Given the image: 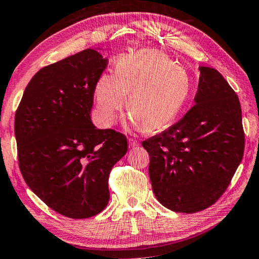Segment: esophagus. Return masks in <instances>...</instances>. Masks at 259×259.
I'll return each instance as SVG.
<instances>
[{
  "mask_svg": "<svg viewBox=\"0 0 259 259\" xmlns=\"http://www.w3.org/2000/svg\"><path fill=\"white\" fill-rule=\"evenodd\" d=\"M140 145V142L137 140H134V138H129V147L130 148H136Z\"/></svg>",
  "mask_w": 259,
  "mask_h": 259,
  "instance_id": "obj_1",
  "label": "esophagus"
}]
</instances>
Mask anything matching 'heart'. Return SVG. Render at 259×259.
Here are the masks:
<instances>
[{
	"label": "heart",
	"mask_w": 259,
	"mask_h": 259,
	"mask_svg": "<svg viewBox=\"0 0 259 259\" xmlns=\"http://www.w3.org/2000/svg\"><path fill=\"white\" fill-rule=\"evenodd\" d=\"M190 93V77L166 54L141 49L118 58L116 74L98 77L94 95L98 117L114 125L128 98L130 122L144 130H161L176 118Z\"/></svg>",
	"instance_id": "obj_1"
}]
</instances>
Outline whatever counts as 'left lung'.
Segmentation results:
<instances>
[{
  "instance_id": "obj_1",
  "label": "left lung",
  "mask_w": 259,
  "mask_h": 259,
  "mask_svg": "<svg viewBox=\"0 0 259 259\" xmlns=\"http://www.w3.org/2000/svg\"><path fill=\"white\" fill-rule=\"evenodd\" d=\"M195 105L176 124L142 142L158 202L194 213L217 201L242 162L244 131L238 96L216 69L198 67Z\"/></svg>"
}]
</instances>
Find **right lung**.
Listing matches in <instances>:
<instances>
[{"label":"right lung","instance_id":"right-lung-1","mask_svg":"<svg viewBox=\"0 0 259 259\" xmlns=\"http://www.w3.org/2000/svg\"><path fill=\"white\" fill-rule=\"evenodd\" d=\"M107 65L96 49H85L42 68L15 115L25 183L69 218L93 217L107 206L109 174L128 151L124 135L92 122L95 85Z\"/></svg>","mask_w":259,"mask_h":259}]
</instances>
